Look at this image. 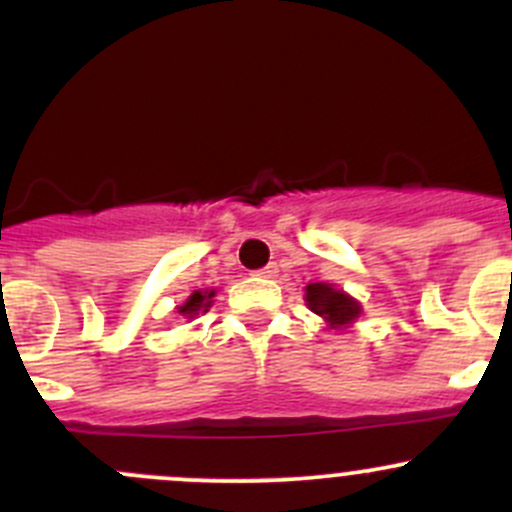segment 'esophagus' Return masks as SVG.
I'll return each instance as SVG.
<instances>
[{"instance_id":"obj_1","label":"esophagus","mask_w":512,"mask_h":512,"mask_svg":"<svg viewBox=\"0 0 512 512\" xmlns=\"http://www.w3.org/2000/svg\"><path fill=\"white\" fill-rule=\"evenodd\" d=\"M257 277H265V280H275V277H277V265H275V262H270V265H267V267L257 270Z\"/></svg>"}]
</instances>
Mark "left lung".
I'll use <instances>...</instances> for the list:
<instances>
[{"instance_id": "1", "label": "left lung", "mask_w": 512, "mask_h": 512, "mask_svg": "<svg viewBox=\"0 0 512 512\" xmlns=\"http://www.w3.org/2000/svg\"><path fill=\"white\" fill-rule=\"evenodd\" d=\"M304 299H307L309 309H312L314 314H319V317L327 319L332 327H347V324H352L361 312L356 299L349 297V294H344L342 289H334L332 285H322V282L309 285Z\"/></svg>"}]
</instances>
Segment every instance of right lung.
I'll list each match as a JSON object with an SVG mask.
<instances>
[{
	"label": "right lung",
	"mask_w": 512,
	"mask_h": 512,
	"mask_svg": "<svg viewBox=\"0 0 512 512\" xmlns=\"http://www.w3.org/2000/svg\"><path fill=\"white\" fill-rule=\"evenodd\" d=\"M213 297L215 292H193L188 297V302H185L183 307H178V312L185 314V317H195L198 312H208V307L213 304Z\"/></svg>",
	"instance_id": "right-lung-1"
}]
</instances>
